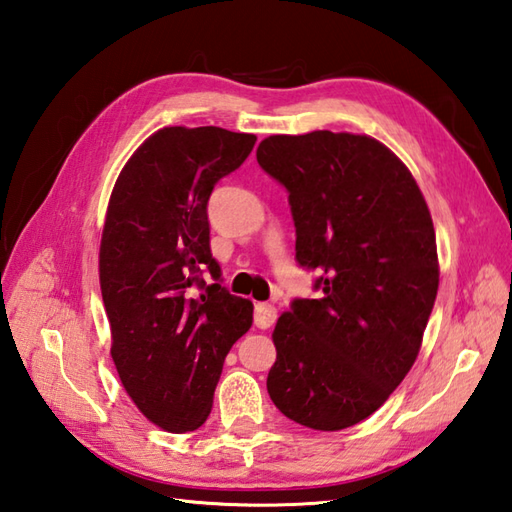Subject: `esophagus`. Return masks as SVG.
<instances>
[{
  "label": "esophagus",
  "instance_id": "1",
  "mask_svg": "<svg viewBox=\"0 0 512 512\" xmlns=\"http://www.w3.org/2000/svg\"><path fill=\"white\" fill-rule=\"evenodd\" d=\"M276 306L274 304H267V302H258L256 309H254V324L258 328H269L271 324L276 322Z\"/></svg>",
  "mask_w": 512,
  "mask_h": 512
}]
</instances>
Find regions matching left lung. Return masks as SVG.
Wrapping results in <instances>:
<instances>
[{
    "label": "left lung",
    "mask_w": 512,
    "mask_h": 512,
    "mask_svg": "<svg viewBox=\"0 0 512 512\" xmlns=\"http://www.w3.org/2000/svg\"><path fill=\"white\" fill-rule=\"evenodd\" d=\"M256 160L287 188L295 260L322 291L278 317L267 392L304 427H352L418 357L440 276L429 208L407 166L368 135H269Z\"/></svg>",
    "instance_id": "8db88e82"
}]
</instances>
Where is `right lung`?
<instances>
[{
    "label": "right lung",
    "mask_w": 512,
    "mask_h": 512,
    "mask_svg": "<svg viewBox=\"0 0 512 512\" xmlns=\"http://www.w3.org/2000/svg\"><path fill=\"white\" fill-rule=\"evenodd\" d=\"M254 144L221 127H164L124 164L109 199L100 291L111 357L138 410L175 434L206 423L227 352L254 320L252 302L221 285L208 223L214 186Z\"/></svg>",
    "instance_id": "add662e5"
}]
</instances>
